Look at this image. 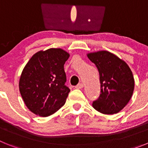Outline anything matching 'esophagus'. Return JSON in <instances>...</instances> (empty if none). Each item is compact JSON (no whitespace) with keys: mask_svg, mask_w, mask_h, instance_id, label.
<instances>
[{"mask_svg":"<svg viewBox=\"0 0 148 148\" xmlns=\"http://www.w3.org/2000/svg\"><path fill=\"white\" fill-rule=\"evenodd\" d=\"M83 87H84L83 84H82V83H79L78 84V85L75 86V88H76V89H82V88H83Z\"/></svg>","mask_w":148,"mask_h":148,"instance_id":"obj_1","label":"esophagus"}]
</instances>
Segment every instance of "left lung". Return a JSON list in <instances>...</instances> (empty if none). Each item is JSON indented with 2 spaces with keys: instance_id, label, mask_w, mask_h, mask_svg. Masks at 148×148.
<instances>
[{
  "instance_id": "left-lung-1",
  "label": "left lung",
  "mask_w": 148,
  "mask_h": 148,
  "mask_svg": "<svg viewBox=\"0 0 148 148\" xmlns=\"http://www.w3.org/2000/svg\"><path fill=\"white\" fill-rule=\"evenodd\" d=\"M99 73L101 94L92 107L103 114L121 111L130 100L134 90V78L126 63L108 51L87 54Z\"/></svg>"
}]
</instances>
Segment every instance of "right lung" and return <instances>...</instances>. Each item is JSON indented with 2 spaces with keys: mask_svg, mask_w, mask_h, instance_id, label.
Here are the masks:
<instances>
[{
  "mask_svg": "<svg viewBox=\"0 0 148 148\" xmlns=\"http://www.w3.org/2000/svg\"><path fill=\"white\" fill-rule=\"evenodd\" d=\"M70 54L62 49L51 48L32 56L23 68L19 90L31 112L47 117L64 106L70 92L65 85L64 69Z\"/></svg>",
  "mask_w": 148,
  "mask_h": 148,
  "instance_id": "1",
  "label": "right lung"
}]
</instances>
